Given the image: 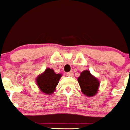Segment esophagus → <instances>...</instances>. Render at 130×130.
<instances>
[{
	"label": "esophagus",
	"instance_id": "obj_1",
	"mask_svg": "<svg viewBox=\"0 0 130 130\" xmlns=\"http://www.w3.org/2000/svg\"><path fill=\"white\" fill-rule=\"evenodd\" d=\"M67 76H73V71H70L67 73Z\"/></svg>",
	"mask_w": 130,
	"mask_h": 130
}]
</instances>
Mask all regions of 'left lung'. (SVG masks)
Segmentation results:
<instances>
[{"label": "left lung", "mask_w": 130, "mask_h": 130, "mask_svg": "<svg viewBox=\"0 0 130 130\" xmlns=\"http://www.w3.org/2000/svg\"><path fill=\"white\" fill-rule=\"evenodd\" d=\"M78 82L82 93L88 97L94 96L98 92L99 82L96 78L92 76L90 71H84L78 78Z\"/></svg>", "instance_id": "obj_1"}]
</instances>
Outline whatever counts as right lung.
Here are the masks:
<instances>
[{"label":"right lung","instance_id":"add662e5","mask_svg":"<svg viewBox=\"0 0 130 130\" xmlns=\"http://www.w3.org/2000/svg\"><path fill=\"white\" fill-rule=\"evenodd\" d=\"M61 74H56L54 70L48 68L42 74L37 78V83L43 93L52 94L58 84Z\"/></svg>","mask_w":130,"mask_h":130}]
</instances>
